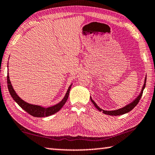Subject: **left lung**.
I'll use <instances>...</instances> for the list:
<instances>
[{
  "mask_svg": "<svg viewBox=\"0 0 155 155\" xmlns=\"http://www.w3.org/2000/svg\"><path fill=\"white\" fill-rule=\"evenodd\" d=\"M146 78H145V83H144L143 88H142V90H141V92L140 93L139 97H137L133 102L131 103V104H130L129 105H126V106H125V107H123V108H121V109H119V110H113V111H106V110H104L101 109L100 107H98V105L95 104V102L94 101H93L92 99H91V101H92V102L93 103V104H94V106L96 107V108H97V110H99L100 112H102L105 114L112 115V116H117V115L124 114H126V113H127V112H129L130 111H131V110L133 109L137 104H138V103L139 102V100L141 99V98L142 97V94H143V90L145 88V86H146Z\"/></svg>",
  "mask_w": 155,
  "mask_h": 155,
  "instance_id": "8db88e82",
  "label": "left lung"
}]
</instances>
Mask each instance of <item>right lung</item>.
I'll use <instances>...</instances> for the list:
<instances>
[{"label": "right lung", "mask_w": 155, "mask_h": 155, "mask_svg": "<svg viewBox=\"0 0 155 155\" xmlns=\"http://www.w3.org/2000/svg\"><path fill=\"white\" fill-rule=\"evenodd\" d=\"M7 87H8L9 92L10 93L12 97L13 98V99L15 101L17 104L19 105V106H20L21 108H23L25 111H26L28 114L35 117H48V116H50L51 114H55L56 112L59 111V110L61 109V107L65 105L66 101H67L69 97V93H70V88H71V86H72V85H71L69 87L65 97L63 98V99L61 101L59 104L54 105V106L45 108V107L38 106V105L29 104L28 103L25 102L23 100H22L21 98L16 94L15 91H14V90L13 89V87H12L10 80H9V74H7Z\"/></svg>", "instance_id": "obj_1"}]
</instances>
